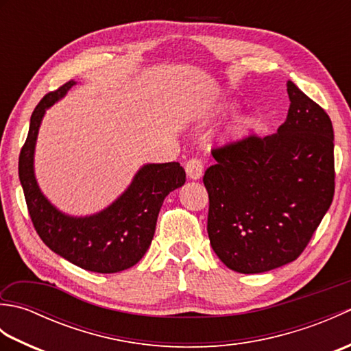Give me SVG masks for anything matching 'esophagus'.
<instances>
[{"mask_svg": "<svg viewBox=\"0 0 351 351\" xmlns=\"http://www.w3.org/2000/svg\"><path fill=\"white\" fill-rule=\"evenodd\" d=\"M185 171L190 180H200L204 175V164L199 158H191L185 164Z\"/></svg>", "mask_w": 351, "mask_h": 351, "instance_id": "34e87169", "label": "esophagus"}]
</instances>
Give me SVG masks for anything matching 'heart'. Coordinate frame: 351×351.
I'll return each instance as SVG.
<instances>
[{
	"label": "heart",
	"instance_id": "obj_1",
	"mask_svg": "<svg viewBox=\"0 0 351 351\" xmlns=\"http://www.w3.org/2000/svg\"><path fill=\"white\" fill-rule=\"evenodd\" d=\"M234 108H235L234 104H225V106H223L219 110V116L232 113ZM208 122H210V119H205L204 123H208ZM252 125H253V121H252L250 117H241L240 121H237L232 128H230V136H232V137H241V136H244V134L252 128Z\"/></svg>",
	"mask_w": 351,
	"mask_h": 351
}]
</instances>
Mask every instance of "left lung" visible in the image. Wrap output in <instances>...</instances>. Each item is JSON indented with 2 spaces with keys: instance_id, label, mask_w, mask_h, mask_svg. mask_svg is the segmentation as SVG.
<instances>
[{
  "instance_id": "left-lung-1",
  "label": "left lung",
  "mask_w": 351,
  "mask_h": 351,
  "mask_svg": "<svg viewBox=\"0 0 351 351\" xmlns=\"http://www.w3.org/2000/svg\"><path fill=\"white\" fill-rule=\"evenodd\" d=\"M278 132L213 149L204 184L208 237L228 268L253 274L293 263L311 241L335 193L330 117L293 81Z\"/></svg>"
}]
</instances>
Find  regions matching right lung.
<instances>
[{"label": "right lung", "mask_w": 351, "mask_h": 351, "mask_svg": "<svg viewBox=\"0 0 351 351\" xmlns=\"http://www.w3.org/2000/svg\"><path fill=\"white\" fill-rule=\"evenodd\" d=\"M73 84V80L68 81L56 92L45 95L34 108L19 154V181L36 232L52 252L88 271L117 273L143 258L152 243L164 199L184 185L185 170L176 161L145 164L130 187L106 210L86 217L58 211L37 185L34 147L45 111Z\"/></svg>", "instance_id": "add662e5"}]
</instances>
